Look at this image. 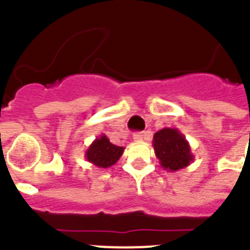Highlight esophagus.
<instances>
[{
  "label": "esophagus",
  "instance_id": "obj_1",
  "mask_svg": "<svg viewBox=\"0 0 250 250\" xmlns=\"http://www.w3.org/2000/svg\"><path fill=\"white\" fill-rule=\"evenodd\" d=\"M145 136H146V132H136V134H134V140L141 141L143 139H145Z\"/></svg>",
  "mask_w": 250,
  "mask_h": 250
}]
</instances>
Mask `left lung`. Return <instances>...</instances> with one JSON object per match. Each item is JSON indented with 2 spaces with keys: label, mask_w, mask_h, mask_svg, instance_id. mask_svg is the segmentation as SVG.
Instances as JSON below:
<instances>
[{
  "label": "left lung",
  "mask_w": 250,
  "mask_h": 250,
  "mask_svg": "<svg viewBox=\"0 0 250 250\" xmlns=\"http://www.w3.org/2000/svg\"><path fill=\"white\" fill-rule=\"evenodd\" d=\"M152 146L161 167L167 171H178L194 161L191 147L178 129L165 127L154 134Z\"/></svg>",
  "instance_id": "obj_1"
}]
</instances>
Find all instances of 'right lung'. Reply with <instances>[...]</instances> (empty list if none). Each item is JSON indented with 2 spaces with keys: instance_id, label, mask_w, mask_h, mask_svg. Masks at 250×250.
I'll use <instances>...</instances> for the list:
<instances>
[{
  "instance_id": "1",
  "label": "right lung",
  "mask_w": 250,
  "mask_h": 250,
  "mask_svg": "<svg viewBox=\"0 0 250 250\" xmlns=\"http://www.w3.org/2000/svg\"><path fill=\"white\" fill-rule=\"evenodd\" d=\"M125 147L116 146L110 143L106 135H101L92 141V144L87 147L85 152L86 160L101 169H107L118 163L123 155Z\"/></svg>"
}]
</instances>
